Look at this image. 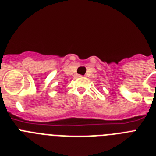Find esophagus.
Masks as SVG:
<instances>
[{
	"instance_id": "obj_1",
	"label": "esophagus",
	"mask_w": 156,
	"mask_h": 156,
	"mask_svg": "<svg viewBox=\"0 0 156 156\" xmlns=\"http://www.w3.org/2000/svg\"><path fill=\"white\" fill-rule=\"evenodd\" d=\"M78 77V78H80V77H82V75H80V74H78V75H77Z\"/></svg>"
}]
</instances>
